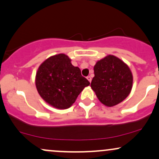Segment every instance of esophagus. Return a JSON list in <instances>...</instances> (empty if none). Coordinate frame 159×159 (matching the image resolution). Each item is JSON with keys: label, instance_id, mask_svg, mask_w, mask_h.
<instances>
[{"label": "esophagus", "instance_id": "1", "mask_svg": "<svg viewBox=\"0 0 159 159\" xmlns=\"http://www.w3.org/2000/svg\"><path fill=\"white\" fill-rule=\"evenodd\" d=\"M87 78L88 81H89V82H91V81H92V78L90 77V76H87Z\"/></svg>", "mask_w": 159, "mask_h": 159}]
</instances>
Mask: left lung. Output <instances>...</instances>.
I'll use <instances>...</instances> for the list:
<instances>
[{"label": "left lung", "instance_id": "1", "mask_svg": "<svg viewBox=\"0 0 159 159\" xmlns=\"http://www.w3.org/2000/svg\"><path fill=\"white\" fill-rule=\"evenodd\" d=\"M91 87L98 100L107 107H113L123 101L130 93L133 75L124 61L109 55L97 61Z\"/></svg>", "mask_w": 159, "mask_h": 159}]
</instances>
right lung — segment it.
Wrapping results in <instances>:
<instances>
[{"label":"right lung","instance_id":"1","mask_svg":"<svg viewBox=\"0 0 159 159\" xmlns=\"http://www.w3.org/2000/svg\"><path fill=\"white\" fill-rule=\"evenodd\" d=\"M35 85L42 98L55 108L67 109L75 101L84 88L89 85L78 66L65 54L49 57L40 65Z\"/></svg>","mask_w":159,"mask_h":159}]
</instances>
